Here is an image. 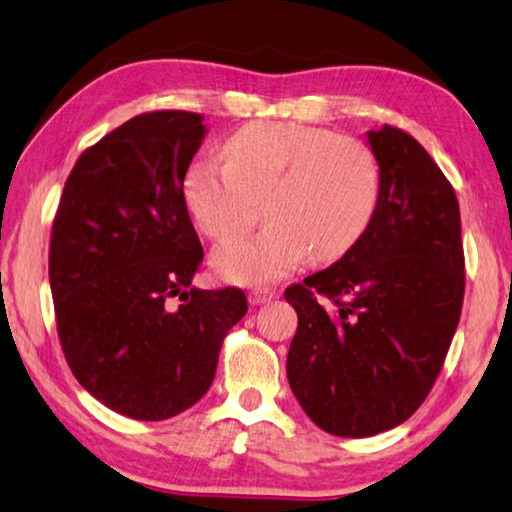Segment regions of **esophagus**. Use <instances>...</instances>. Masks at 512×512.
<instances>
[{
	"label": "esophagus",
	"instance_id": "34e87169",
	"mask_svg": "<svg viewBox=\"0 0 512 512\" xmlns=\"http://www.w3.org/2000/svg\"><path fill=\"white\" fill-rule=\"evenodd\" d=\"M272 299H276V290L270 288H256L249 292L251 306H263V303H270Z\"/></svg>",
	"mask_w": 512,
	"mask_h": 512
}]
</instances>
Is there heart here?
Wrapping results in <instances>:
<instances>
[{"label":"heart","mask_w":512,"mask_h":512,"mask_svg":"<svg viewBox=\"0 0 512 512\" xmlns=\"http://www.w3.org/2000/svg\"><path fill=\"white\" fill-rule=\"evenodd\" d=\"M224 159H197L184 175L188 211L227 242L263 213L265 229L220 247L213 267L236 285H267L303 258L328 263L362 240L378 209L380 164L364 141L299 123H251L224 141Z\"/></svg>","instance_id":"heart-1"}]
</instances>
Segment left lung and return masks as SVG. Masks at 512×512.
<instances>
[{
  "label": "left lung",
  "mask_w": 512,
  "mask_h": 512,
  "mask_svg": "<svg viewBox=\"0 0 512 512\" xmlns=\"http://www.w3.org/2000/svg\"><path fill=\"white\" fill-rule=\"evenodd\" d=\"M366 139L382 177L371 227L335 265L285 290L299 315L292 393L312 423L344 438L387 432L423 405L465 290L452 184L411 134L382 125Z\"/></svg>",
  "instance_id": "8db88e82"
}]
</instances>
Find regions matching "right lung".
Wrapping results in <instances>:
<instances>
[{
    "label": "right lung",
    "mask_w": 512,
    "mask_h": 512,
    "mask_svg": "<svg viewBox=\"0 0 512 512\" xmlns=\"http://www.w3.org/2000/svg\"><path fill=\"white\" fill-rule=\"evenodd\" d=\"M202 121L148 112L105 134L78 157L53 220L49 283L69 369L134 420L193 407L247 312L242 290L191 285L204 251L184 175L202 146Z\"/></svg>",
    "instance_id": "1"
}]
</instances>
